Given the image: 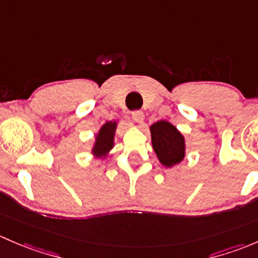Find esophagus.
Masks as SVG:
<instances>
[{
    "instance_id": "34e87169",
    "label": "esophagus",
    "mask_w": 258,
    "mask_h": 258,
    "mask_svg": "<svg viewBox=\"0 0 258 258\" xmlns=\"http://www.w3.org/2000/svg\"><path fill=\"white\" fill-rule=\"evenodd\" d=\"M132 118L135 123L142 124L143 120H144V113L142 110H135L132 113Z\"/></svg>"
}]
</instances>
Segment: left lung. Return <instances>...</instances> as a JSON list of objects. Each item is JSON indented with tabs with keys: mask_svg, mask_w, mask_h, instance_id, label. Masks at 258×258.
Wrapping results in <instances>:
<instances>
[{
	"mask_svg": "<svg viewBox=\"0 0 258 258\" xmlns=\"http://www.w3.org/2000/svg\"><path fill=\"white\" fill-rule=\"evenodd\" d=\"M151 143L159 161L166 168L176 165L185 158V139L181 133L166 120L150 126Z\"/></svg>",
	"mask_w": 258,
	"mask_h": 258,
	"instance_id": "1",
	"label": "left lung"
}]
</instances>
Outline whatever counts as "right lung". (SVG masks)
<instances>
[{"instance_id":"right-lung-1","label":"right lung","mask_w":258,"mask_h":258,"mask_svg":"<svg viewBox=\"0 0 258 258\" xmlns=\"http://www.w3.org/2000/svg\"><path fill=\"white\" fill-rule=\"evenodd\" d=\"M116 121H107L102 128L99 129V133L95 137L94 147L92 149V153L97 158H104L108 155V153L114 147V135H115Z\"/></svg>"}]
</instances>
